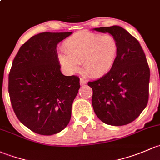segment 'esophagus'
Instances as JSON below:
<instances>
[{"instance_id":"esophagus-1","label":"esophagus","mask_w":160,"mask_h":160,"mask_svg":"<svg viewBox=\"0 0 160 160\" xmlns=\"http://www.w3.org/2000/svg\"><path fill=\"white\" fill-rule=\"evenodd\" d=\"M86 80L84 79L83 78H80V85H85L86 84Z\"/></svg>"}]
</instances>
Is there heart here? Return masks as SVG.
Here are the masks:
<instances>
[{
	"mask_svg": "<svg viewBox=\"0 0 160 160\" xmlns=\"http://www.w3.org/2000/svg\"><path fill=\"white\" fill-rule=\"evenodd\" d=\"M65 55L59 56L60 64L70 73L79 70L82 63L85 73L102 76L114 66L118 53V44L112 34L77 33L69 37L63 45Z\"/></svg>",
	"mask_w": 160,
	"mask_h": 160,
	"instance_id": "obj_1",
	"label": "heart"
}]
</instances>
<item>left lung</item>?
Listing matches in <instances>:
<instances>
[{
  "mask_svg": "<svg viewBox=\"0 0 160 160\" xmlns=\"http://www.w3.org/2000/svg\"><path fill=\"white\" fill-rule=\"evenodd\" d=\"M94 30L114 36L118 53L108 73L88 82L93 92V109L105 124L127 125L139 117L149 100L150 70L146 55L137 39L119 26Z\"/></svg>",
  "mask_w": 160,
  "mask_h": 160,
  "instance_id": "8db88e82",
  "label": "left lung"
}]
</instances>
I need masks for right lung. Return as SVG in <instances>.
Instances as JSON below:
<instances>
[{
    "mask_svg": "<svg viewBox=\"0 0 160 160\" xmlns=\"http://www.w3.org/2000/svg\"><path fill=\"white\" fill-rule=\"evenodd\" d=\"M72 32H43L20 48L8 77V92L16 116L31 131L51 136L69 123L80 88L76 75L61 72L58 43Z\"/></svg>",
    "mask_w": 160,
    "mask_h": 160,
    "instance_id": "obj_1",
    "label": "right lung"
}]
</instances>
